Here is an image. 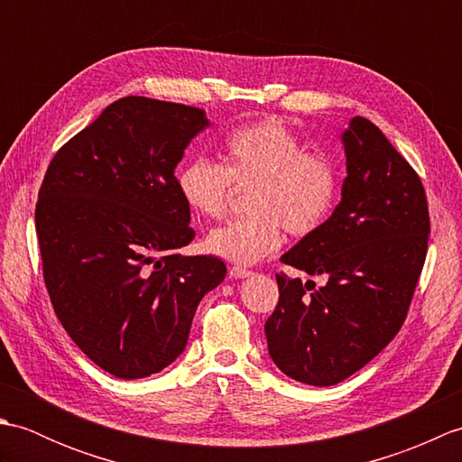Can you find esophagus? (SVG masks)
I'll list each match as a JSON object with an SVG mask.
<instances>
[{"mask_svg": "<svg viewBox=\"0 0 462 462\" xmlns=\"http://www.w3.org/2000/svg\"><path fill=\"white\" fill-rule=\"evenodd\" d=\"M228 273H230V278H236V280H240V278H248V276H252V270H246V268H242V266H230Z\"/></svg>", "mask_w": 462, "mask_h": 462, "instance_id": "obj_1", "label": "esophagus"}]
</instances>
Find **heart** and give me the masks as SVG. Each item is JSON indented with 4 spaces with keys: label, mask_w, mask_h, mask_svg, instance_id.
<instances>
[{
    "label": "heart",
    "mask_w": 462,
    "mask_h": 462,
    "mask_svg": "<svg viewBox=\"0 0 462 462\" xmlns=\"http://www.w3.org/2000/svg\"><path fill=\"white\" fill-rule=\"evenodd\" d=\"M234 184L254 186L248 218L232 220L208 234L214 256L256 263L280 248L283 228L308 236L326 222L337 199V169L326 154L306 151L300 136L278 119L232 131L224 141V166L194 156L176 172V186L196 214L220 220Z\"/></svg>",
    "instance_id": "1"
}]
</instances>
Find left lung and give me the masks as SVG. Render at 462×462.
Returning <instances> with one entry per match:
<instances>
[{
  "label": "left lung",
  "instance_id": "1",
  "mask_svg": "<svg viewBox=\"0 0 462 462\" xmlns=\"http://www.w3.org/2000/svg\"><path fill=\"white\" fill-rule=\"evenodd\" d=\"M347 176L341 202L316 232L282 256L328 283L276 273L268 318L273 363L288 377L329 387L365 367L403 326L430 234L423 182L371 121L341 134Z\"/></svg>",
  "mask_w": 462,
  "mask_h": 462
}]
</instances>
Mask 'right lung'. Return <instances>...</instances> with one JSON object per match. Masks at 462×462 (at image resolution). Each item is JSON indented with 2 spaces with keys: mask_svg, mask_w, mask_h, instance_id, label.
Instances as JSON below:
<instances>
[{
  "mask_svg": "<svg viewBox=\"0 0 462 462\" xmlns=\"http://www.w3.org/2000/svg\"><path fill=\"white\" fill-rule=\"evenodd\" d=\"M202 109L123 97L49 162L35 206L43 280L79 349L119 379L180 356L200 300L226 276L216 256H182L194 238L176 186Z\"/></svg>",
  "mask_w": 462,
  "mask_h": 462,
  "instance_id": "obj_1",
  "label": "right lung"
}]
</instances>
